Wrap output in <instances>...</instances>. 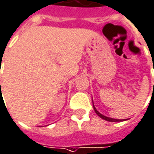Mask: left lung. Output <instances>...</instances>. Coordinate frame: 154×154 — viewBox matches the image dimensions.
<instances>
[{
    "label": "left lung",
    "instance_id": "1",
    "mask_svg": "<svg viewBox=\"0 0 154 154\" xmlns=\"http://www.w3.org/2000/svg\"><path fill=\"white\" fill-rule=\"evenodd\" d=\"M94 111L96 112V114L99 116L100 118H102V119H103V120H106V121H112V122H115V121H121V120H117V119H112V118H109V117H106V116H103L102 114H100V113L95 109L94 107Z\"/></svg>",
    "mask_w": 154,
    "mask_h": 154
}]
</instances>
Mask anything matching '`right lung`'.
I'll use <instances>...</instances> for the list:
<instances>
[{
    "label": "right lung",
    "mask_w": 154,
    "mask_h": 154,
    "mask_svg": "<svg viewBox=\"0 0 154 154\" xmlns=\"http://www.w3.org/2000/svg\"><path fill=\"white\" fill-rule=\"evenodd\" d=\"M0 83H1V82H0Z\"/></svg>",
    "instance_id": "add662e5"
}]
</instances>
